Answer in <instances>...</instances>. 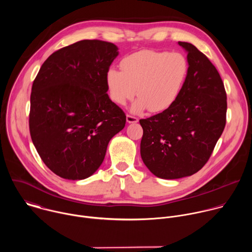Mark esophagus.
<instances>
[{
	"mask_svg": "<svg viewBox=\"0 0 252 252\" xmlns=\"http://www.w3.org/2000/svg\"><path fill=\"white\" fill-rule=\"evenodd\" d=\"M126 122H127L128 124H135V123L138 122V120H137V118H135V117L126 115Z\"/></svg>",
	"mask_w": 252,
	"mask_h": 252,
	"instance_id": "34e87169",
	"label": "esophagus"
}]
</instances>
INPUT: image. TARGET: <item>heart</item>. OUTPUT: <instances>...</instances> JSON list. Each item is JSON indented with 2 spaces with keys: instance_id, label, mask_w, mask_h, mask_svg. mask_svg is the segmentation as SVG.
<instances>
[{
  "instance_id": "heart-1",
  "label": "heart",
  "mask_w": 252,
  "mask_h": 252,
  "mask_svg": "<svg viewBox=\"0 0 252 252\" xmlns=\"http://www.w3.org/2000/svg\"><path fill=\"white\" fill-rule=\"evenodd\" d=\"M122 70L111 67L105 83L110 97L125 105L136 94L131 112H163L177 99L186 84L189 63L181 53L143 50L126 57Z\"/></svg>"
}]
</instances>
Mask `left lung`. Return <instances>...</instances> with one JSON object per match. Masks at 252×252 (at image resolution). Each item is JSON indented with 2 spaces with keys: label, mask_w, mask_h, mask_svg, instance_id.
Listing matches in <instances>:
<instances>
[{
  "label": "left lung",
  "mask_w": 252,
  "mask_h": 252,
  "mask_svg": "<svg viewBox=\"0 0 252 252\" xmlns=\"http://www.w3.org/2000/svg\"><path fill=\"white\" fill-rule=\"evenodd\" d=\"M188 54L184 89L168 109L139 124L140 156L156 176H190L206 163L226 118V93L218 69L192 44L178 42Z\"/></svg>",
  "instance_id": "obj_1"
}]
</instances>
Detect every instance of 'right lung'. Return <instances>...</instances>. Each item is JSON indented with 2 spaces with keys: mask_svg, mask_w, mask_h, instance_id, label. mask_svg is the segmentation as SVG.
I'll return each instance as SVG.
<instances>
[{
  "mask_svg": "<svg viewBox=\"0 0 252 252\" xmlns=\"http://www.w3.org/2000/svg\"><path fill=\"white\" fill-rule=\"evenodd\" d=\"M119 48L84 40L52 54L31 94L30 132L45 164L57 175L81 181L103 161L126 115L107 94L105 75Z\"/></svg>",
  "mask_w": 252,
  "mask_h": 252,
  "instance_id": "1",
  "label": "right lung"
}]
</instances>
